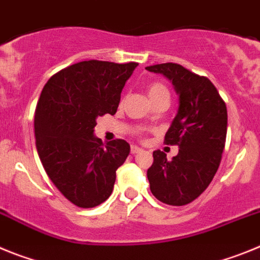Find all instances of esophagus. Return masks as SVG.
Instances as JSON below:
<instances>
[{
	"label": "esophagus",
	"instance_id": "1",
	"mask_svg": "<svg viewBox=\"0 0 260 260\" xmlns=\"http://www.w3.org/2000/svg\"><path fill=\"white\" fill-rule=\"evenodd\" d=\"M142 148H139V147H137V146H132V148H130V152L133 153V155H135V153H139V152H142Z\"/></svg>",
	"mask_w": 260,
	"mask_h": 260
}]
</instances>
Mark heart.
<instances>
[{"mask_svg":"<svg viewBox=\"0 0 260 260\" xmlns=\"http://www.w3.org/2000/svg\"><path fill=\"white\" fill-rule=\"evenodd\" d=\"M148 98H150L151 102L157 98H169V91L164 84L156 82L148 87Z\"/></svg>","mask_w":260,"mask_h":260,"instance_id":"obj_1","label":"heart"}]
</instances>
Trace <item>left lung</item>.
I'll return each instance as SVG.
<instances>
[{"label": "left lung", "instance_id": "obj_1", "mask_svg": "<svg viewBox=\"0 0 260 260\" xmlns=\"http://www.w3.org/2000/svg\"><path fill=\"white\" fill-rule=\"evenodd\" d=\"M146 69L168 78L178 95V110L164 142L180 148L172 160L162 151H153L147 178L156 199L169 206H185L207 189L217 172L226 138V105L208 78L178 63Z\"/></svg>", "mask_w": 260, "mask_h": 260}]
</instances>
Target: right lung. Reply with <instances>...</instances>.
I'll return each instance as SVG.
<instances>
[{"mask_svg":"<svg viewBox=\"0 0 260 260\" xmlns=\"http://www.w3.org/2000/svg\"><path fill=\"white\" fill-rule=\"evenodd\" d=\"M137 62L82 61L53 75L35 112L39 157L48 177L73 204L92 208L113 191L116 171L130 146L123 139L103 144L93 128L98 117L116 114L126 80Z\"/></svg>","mask_w":260,"mask_h":260,"instance_id":"1","label":"right lung"}]
</instances>
